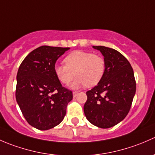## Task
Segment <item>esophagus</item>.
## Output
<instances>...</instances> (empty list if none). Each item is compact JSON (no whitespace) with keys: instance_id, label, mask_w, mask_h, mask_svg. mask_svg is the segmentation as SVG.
Returning a JSON list of instances; mask_svg holds the SVG:
<instances>
[{"instance_id":"esophagus-1","label":"esophagus","mask_w":155,"mask_h":155,"mask_svg":"<svg viewBox=\"0 0 155 155\" xmlns=\"http://www.w3.org/2000/svg\"><path fill=\"white\" fill-rule=\"evenodd\" d=\"M78 94H79V93H78V92H77V91H73V97H76V96H77V95H78Z\"/></svg>"}]
</instances>
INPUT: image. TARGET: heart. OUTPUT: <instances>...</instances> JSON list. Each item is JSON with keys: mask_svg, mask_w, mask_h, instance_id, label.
<instances>
[{"mask_svg": "<svg viewBox=\"0 0 155 155\" xmlns=\"http://www.w3.org/2000/svg\"><path fill=\"white\" fill-rule=\"evenodd\" d=\"M65 65L57 64L54 71L61 83L69 85L77 76L72 86L93 87L102 79L106 70V61L102 55L91 51H74L64 59Z\"/></svg>", "mask_w": 155, "mask_h": 155, "instance_id": "b5f03b06", "label": "heart"}]
</instances>
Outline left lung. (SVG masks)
Listing matches in <instances>:
<instances>
[{"label": "left lung", "instance_id": "left-lung-1", "mask_svg": "<svg viewBox=\"0 0 155 155\" xmlns=\"http://www.w3.org/2000/svg\"><path fill=\"white\" fill-rule=\"evenodd\" d=\"M101 51L106 70L99 83L87 91L84 112L89 122L101 128H109L127 116L136 93L134 70L119 51L106 46H93Z\"/></svg>", "mask_w": 155, "mask_h": 155}]
</instances>
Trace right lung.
I'll return each instance as SVG.
<instances>
[{
  "instance_id": "1",
  "label": "right lung",
  "mask_w": 155,
  "mask_h": 155,
  "mask_svg": "<svg viewBox=\"0 0 155 155\" xmlns=\"http://www.w3.org/2000/svg\"><path fill=\"white\" fill-rule=\"evenodd\" d=\"M70 48L43 46L30 52L17 73L15 98L28 123L40 130L57 126L66 115L73 92L54 71L56 61Z\"/></svg>"
}]
</instances>
